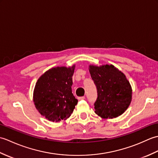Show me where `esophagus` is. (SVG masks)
<instances>
[{
    "mask_svg": "<svg viewBox=\"0 0 158 158\" xmlns=\"http://www.w3.org/2000/svg\"><path fill=\"white\" fill-rule=\"evenodd\" d=\"M78 100H84L85 99V97L84 96H81V97H78Z\"/></svg>",
    "mask_w": 158,
    "mask_h": 158,
    "instance_id": "esophagus-1",
    "label": "esophagus"
}]
</instances>
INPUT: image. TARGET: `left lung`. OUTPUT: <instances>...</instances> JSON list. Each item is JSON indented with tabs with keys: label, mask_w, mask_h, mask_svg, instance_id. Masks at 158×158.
Wrapping results in <instances>:
<instances>
[{
	"label": "left lung",
	"mask_w": 158,
	"mask_h": 158,
	"mask_svg": "<svg viewBox=\"0 0 158 158\" xmlns=\"http://www.w3.org/2000/svg\"><path fill=\"white\" fill-rule=\"evenodd\" d=\"M89 70L98 93L95 113L103 119L115 118L123 114L128 108L132 94L125 75L112 64L89 65Z\"/></svg>",
	"instance_id": "obj_1"
}]
</instances>
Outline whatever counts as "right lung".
Returning a JSON list of instances; mask_svg holds the SVG:
<instances>
[{
	"instance_id": "add662e5",
	"label": "right lung",
	"mask_w": 158,
	"mask_h": 158,
	"mask_svg": "<svg viewBox=\"0 0 158 158\" xmlns=\"http://www.w3.org/2000/svg\"><path fill=\"white\" fill-rule=\"evenodd\" d=\"M75 67L52 68L36 83L33 101L36 109L49 121L57 122L68 119L78 102L71 88Z\"/></svg>"
}]
</instances>
